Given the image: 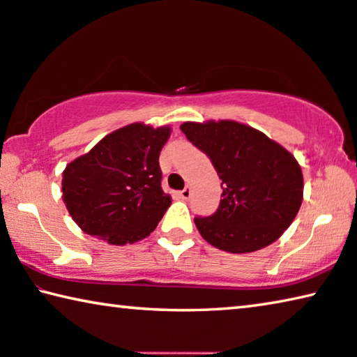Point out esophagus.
Instances as JSON below:
<instances>
[{"mask_svg": "<svg viewBox=\"0 0 357 357\" xmlns=\"http://www.w3.org/2000/svg\"><path fill=\"white\" fill-rule=\"evenodd\" d=\"M190 193H192L190 187H185V189H183V190L179 192V197L183 198V200H189V198H190Z\"/></svg>", "mask_w": 357, "mask_h": 357, "instance_id": "obj_1", "label": "esophagus"}]
</instances>
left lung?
Listing matches in <instances>:
<instances>
[{"label": "left lung", "mask_w": 357, "mask_h": 357, "mask_svg": "<svg viewBox=\"0 0 357 357\" xmlns=\"http://www.w3.org/2000/svg\"><path fill=\"white\" fill-rule=\"evenodd\" d=\"M222 179L213 215L193 222L204 241L229 253H249L279 239L302 203L304 179L291 153L263 132L236 121L181 124Z\"/></svg>", "instance_id": "left-lung-1"}]
</instances>
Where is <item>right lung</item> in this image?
Returning <instances> with one entry per match:
<instances>
[{
  "label": "right lung",
  "instance_id": "right-lung-1",
  "mask_svg": "<svg viewBox=\"0 0 357 357\" xmlns=\"http://www.w3.org/2000/svg\"><path fill=\"white\" fill-rule=\"evenodd\" d=\"M170 132L168 126L129 124L66 167L63 200L84 233L124 245L154 231L172 204L159 165Z\"/></svg>",
  "mask_w": 357,
  "mask_h": 357
}]
</instances>
